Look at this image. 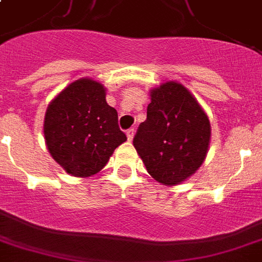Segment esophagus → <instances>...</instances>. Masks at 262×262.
Returning a JSON list of instances; mask_svg holds the SVG:
<instances>
[{
	"instance_id": "34e87169",
	"label": "esophagus",
	"mask_w": 262,
	"mask_h": 262,
	"mask_svg": "<svg viewBox=\"0 0 262 262\" xmlns=\"http://www.w3.org/2000/svg\"><path fill=\"white\" fill-rule=\"evenodd\" d=\"M135 129H129V130L126 132L127 141H132V140H133V137H135Z\"/></svg>"
}]
</instances>
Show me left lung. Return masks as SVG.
<instances>
[{"label":"left lung","instance_id":"8db88e82","mask_svg":"<svg viewBox=\"0 0 262 262\" xmlns=\"http://www.w3.org/2000/svg\"><path fill=\"white\" fill-rule=\"evenodd\" d=\"M149 96L147 119L139 126L133 145L152 178L175 186L204 163L211 122L197 99L178 81L162 83Z\"/></svg>","mask_w":262,"mask_h":262}]
</instances>
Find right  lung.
I'll return each mask as SVG.
<instances>
[{"instance_id":"obj_1","label":"right lung","mask_w":262,"mask_h":262,"mask_svg":"<svg viewBox=\"0 0 262 262\" xmlns=\"http://www.w3.org/2000/svg\"><path fill=\"white\" fill-rule=\"evenodd\" d=\"M43 135L51 158L79 178L98 174L126 141L118 113L106 102V88L90 77L76 80L51 100Z\"/></svg>"}]
</instances>
